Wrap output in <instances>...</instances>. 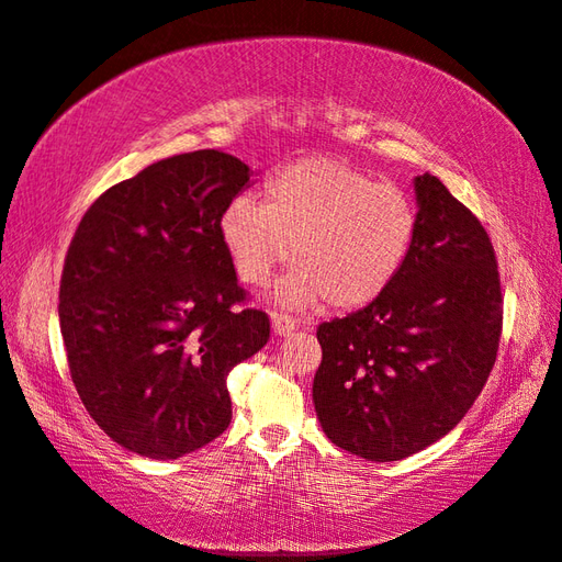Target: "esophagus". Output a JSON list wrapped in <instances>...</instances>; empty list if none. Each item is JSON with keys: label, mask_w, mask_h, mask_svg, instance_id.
<instances>
[{"label": "esophagus", "mask_w": 562, "mask_h": 562, "mask_svg": "<svg viewBox=\"0 0 562 562\" xmlns=\"http://www.w3.org/2000/svg\"><path fill=\"white\" fill-rule=\"evenodd\" d=\"M271 326H273L276 336H289V333H293V330L299 328V323H296V318L286 316V313H273Z\"/></svg>", "instance_id": "obj_1"}]
</instances>
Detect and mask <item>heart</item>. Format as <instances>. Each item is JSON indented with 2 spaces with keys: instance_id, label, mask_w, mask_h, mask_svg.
I'll use <instances>...</instances> for the list:
<instances>
[{
  "instance_id": "obj_1",
  "label": "heart",
  "mask_w": 562,
  "mask_h": 562,
  "mask_svg": "<svg viewBox=\"0 0 562 562\" xmlns=\"http://www.w3.org/2000/svg\"><path fill=\"white\" fill-rule=\"evenodd\" d=\"M417 206L402 187L328 155L273 172L263 202L236 194L216 216V236L244 286L261 289L289 259L273 291L286 308L352 311L378 301L415 249Z\"/></svg>"
}]
</instances>
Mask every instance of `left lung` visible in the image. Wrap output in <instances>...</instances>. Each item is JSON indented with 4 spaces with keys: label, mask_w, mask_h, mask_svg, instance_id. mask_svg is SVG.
<instances>
[{
    "label": "left lung",
    "mask_w": 562,
    "mask_h": 562,
    "mask_svg": "<svg viewBox=\"0 0 562 562\" xmlns=\"http://www.w3.org/2000/svg\"><path fill=\"white\" fill-rule=\"evenodd\" d=\"M419 229L378 301L318 326L313 405L333 445L400 461L454 429L496 362L504 296L484 226L439 177H415Z\"/></svg>",
    "instance_id": "1"
}]
</instances>
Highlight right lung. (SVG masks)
<instances>
[{
	"label": "right lung",
	"instance_id": "1",
	"mask_svg": "<svg viewBox=\"0 0 562 562\" xmlns=\"http://www.w3.org/2000/svg\"><path fill=\"white\" fill-rule=\"evenodd\" d=\"M249 184L234 155L165 157L98 196L68 246V370L95 425L135 454L177 459L220 437L226 375L269 340L216 236L222 206Z\"/></svg>",
	"mask_w": 562,
	"mask_h": 562
}]
</instances>
